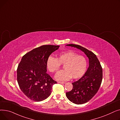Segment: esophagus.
Here are the masks:
<instances>
[{
    "label": "esophagus",
    "mask_w": 120,
    "mask_h": 120,
    "mask_svg": "<svg viewBox=\"0 0 120 120\" xmlns=\"http://www.w3.org/2000/svg\"><path fill=\"white\" fill-rule=\"evenodd\" d=\"M58 83H60V84H65V83H64V82H58Z\"/></svg>",
    "instance_id": "obj_1"
}]
</instances>
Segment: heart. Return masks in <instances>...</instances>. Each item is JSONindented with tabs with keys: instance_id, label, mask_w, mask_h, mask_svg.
Listing matches in <instances>:
<instances>
[{
	"instance_id": "obj_1",
	"label": "heart",
	"mask_w": 120,
	"mask_h": 120,
	"mask_svg": "<svg viewBox=\"0 0 120 120\" xmlns=\"http://www.w3.org/2000/svg\"><path fill=\"white\" fill-rule=\"evenodd\" d=\"M60 65H64V70L57 73L55 79L64 81L71 77L78 79L82 76L86 70L87 61L85 57L78 55L72 50L61 52L57 55L56 58L49 56L46 61L48 70L52 73L57 71Z\"/></svg>"
}]
</instances>
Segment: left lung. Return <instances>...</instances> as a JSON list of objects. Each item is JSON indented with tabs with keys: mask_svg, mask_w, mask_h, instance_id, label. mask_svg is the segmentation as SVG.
Listing matches in <instances>:
<instances>
[{
	"mask_svg": "<svg viewBox=\"0 0 120 120\" xmlns=\"http://www.w3.org/2000/svg\"><path fill=\"white\" fill-rule=\"evenodd\" d=\"M66 46L81 50L89 60V67L85 74L72 83V90L66 93L71 102L77 105L83 104L90 101L98 91L102 81V68L96 55L92 52L75 44H68Z\"/></svg>",
	"mask_w": 120,
	"mask_h": 120,
	"instance_id": "left-lung-1",
	"label": "left lung"
}]
</instances>
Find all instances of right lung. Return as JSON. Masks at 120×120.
Returning <instances> with one entry per match:
<instances>
[{"label": "right lung", "mask_w": 120, "mask_h": 120, "mask_svg": "<svg viewBox=\"0 0 120 120\" xmlns=\"http://www.w3.org/2000/svg\"><path fill=\"white\" fill-rule=\"evenodd\" d=\"M60 46L43 45L25 54L17 69V79L23 93L30 100L40 102L52 93L57 82L46 73V61Z\"/></svg>", "instance_id": "obj_1"}]
</instances>
